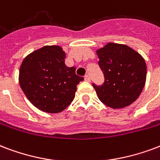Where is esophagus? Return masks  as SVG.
<instances>
[{
  "mask_svg": "<svg viewBox=\"0 0 160 160\" xmlns=\"http://www.w3.org/2000/svg\"><path fill=\"white\" fill-rule=\"evenodd\" d=\"M84 79H85V81H87V82H90V81H91V78H90V76H89L88 75H85V77H84Z\"/></svg>",
  "mask_w": 160,
  "mask_h": 160,
  "instance_id": "34e87169",
  "label": "esophagus"
}]
</instances>
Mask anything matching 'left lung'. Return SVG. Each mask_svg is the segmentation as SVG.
I'll return each instance as SVG.
<instances>
[{"mask_svg": "<svg viewBox=\"0 0 160 160\" xmlns=\"http://www.w3.org/2000/svg\"><path fill=\"white\" fill-rule=\"evenodd\" d=\"M104 84L93 87L101 102L112 109H121L138 98L144 87L147 66L137 51L125 44L108 42L96 51Z\"/></svg>", "mask_w": 160, "mask_h": 160, "instance_id": "1", "label": "left lung"}]
</instances>
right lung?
<instances>
[{"label":"right lung","instance_id":"add662e5","mask_svg":"<svg viewBox=\"0 0 160 160\" xmlns=\"http://www.w3.org/2000/svg\"><path fill=\"white\" fill-rule=\"evenodd\" d=\"M65 53L58 45H46L27 55L18 80L29 102L42 112L58 113L73 102L77 85L84 80L75 67L64 63Z\"/></svg>","mask_w":160,"mask_h":160}]
</instances>
